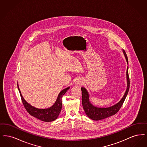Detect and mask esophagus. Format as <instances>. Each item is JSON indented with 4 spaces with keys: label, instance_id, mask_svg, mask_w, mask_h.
Here are the masks:
<instances>
[{
    "label": "esophagus",
    "instance_id": "1",
    "mask_svg": "<svg viewBox=\"0 0 147 147\" xmlns=\"http://www.w3.org/2000/svg\"><path fill=\"white\" fill-rule=\"evenodd\" d=\"M77 84H79V85H81L82 83H81V81H79V82H77Z\"/></svg>",
    "mask_w": 147,
    "mask_h": 147
}]
</instances>
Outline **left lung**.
<instances>
[{
  "instance_id": "obj_1",
  "label": "left lung",
  "mask_w": 147,
  "mask_h": 147,
  "mask_svg": "<svg viewBox=\"0 0 147 147\" xmlns=\"http://www.w3.org/2000/svg\"><path fill=\"white\" fill-rule=\"evenodd\" d=\"M123 52L124 55L126 57V61L127 63L128 62V58L126 55V52L125 50H123ZM127 86L126 89V92L120 100V101L118 102L117 104L113 105L111 107H107V108H99L95 107L94 106L91 104L89 100V94L86 90L84 88H81V90L82 92V105L84 109V111L86 115L90 118L93 120L98 121L100 119H106L110 116H111L113 115H115L121 109V106L123 105L126 96L127 95L128 92L129 91V78L128 76V67H127Z\"/></svg>"
}]
</instances>
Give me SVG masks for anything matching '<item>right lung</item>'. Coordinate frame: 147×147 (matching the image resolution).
<instances>
[{"label":"right lung","instance_id":"obj_1","mask_svg":"<svg viewBox=\"0 0 147 147\" xmlns=\"http://www.w3.org/2000/svg\"><path fill=\"white\" fill-rule=\"evenodd\" d=\"M18 88L20 94L22 104L28 113L36 118L45 122H51L57 119L62 109V98L69 89V87H68L60 92L56 102L52 107L46 109H38L31 106L24 100L21 95L18 84Z\"/></svg>","mask_w":147,"mask_h":147}]
</instances>
